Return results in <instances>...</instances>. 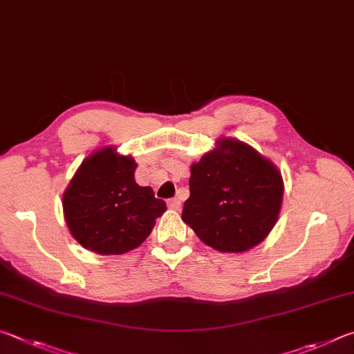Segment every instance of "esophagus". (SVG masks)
<instances>
[{
  "label": "esophagus",
  "instance_id": "obj_1",
  "mask_svg": "<svg viewBox=\"0 0 354 354\" xmlns=\"http://www.w3.org/2000/svg\"><path fill=\"white\" fill-rule=\"evenodd\" d=\"M167 207H169L171 209H176V212H178V209H180V207H182V202H180V199H171V201H167Z\"/></svg>",
  "mask_w": 354,
  "mask_h": 354
}]
</instances>
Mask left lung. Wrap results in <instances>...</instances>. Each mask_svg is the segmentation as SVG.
I'll use <instances>...</instances> for the list:
<instances>
[{"mask_svg":"<svg viewBox=\"0 0 354 354\" xmlns=\"http://www.w3.org/2000/svg\"><path fill=\"white\" fill-rule=\"evenodd\" d=\"M189 193L185 224L214 250L241 253L261 244L275 227L284 183L278 167L257 149L222 136L191 165Z\"/></svg>","mask_w":354,"mask_h":354,"instance_id":"obj_1","label":"left lung"}]
</instances>
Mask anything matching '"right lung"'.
Masks as SVG:
<instances>
[{
  "label": "right lung",
  "instance_id": "obj_1",
  "mask_svg": "<svg viewBox=\"0 0 354 354\" xmlns=\"http://www.w3.org/2000/svg\"><path fill=\"white\" fill-rule=\"evenodd\" d=\"M133 157L107 146L86 157L68 185L62 207L71 236L97 255H122L151 234L166 203L135 182Z\"/></svg>",
  "mask_w": 354,
  "mask_h": 354
}]
</instances>
